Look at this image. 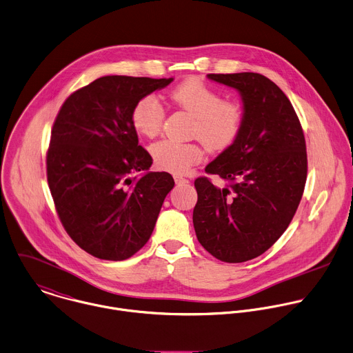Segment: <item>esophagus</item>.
Masks as SVG:
<instances>
[{
  "label": "esophagus",
  "instance_id": "1",
  "mask_svg": "<svg viewBox=\"0 0 353 353\" xmlns=\"http://www.w3.org/2000/svg\"><path fill=\"white\" fill-rule=\"evenodd\" d=\"M174 181H176V184H188V180L181 176H174Z\"/></svg>",
  "mask_w": 353,
  "mask_h": 353
}]
</instances>
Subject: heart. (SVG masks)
<instances>
[{"label": "heart", "instance_id": "b5f03b06", "mask_svg": "<svg viewBox=\"0 0 353 353\" xmlns=\"http://www.w3.org/2000/svg\"><path fill=\"white\" fill-rule=\"evenodd\" d=\"M172 104L194 118L191 137L199 139L210 151L221 152L232 147L239 139L246 110L236 99H223L216 88L202 79L190 78L169 93ZM165 108L154 94L141 97L132 110V125L137 133L152 139L158 136L165 122ZM155 165L166 172L185 173L203 158L199 143H179L162 140L151 147Z\"/></svg>", "mask_w": 353, "mask_h": 353}]
</instances>
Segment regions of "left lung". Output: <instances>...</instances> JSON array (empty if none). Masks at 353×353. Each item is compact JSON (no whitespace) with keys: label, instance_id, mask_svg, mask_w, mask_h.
<instances>
[{"label":"left lung","instance_id":"left-lung-1","mask_svg":"<svg viewBox=\"0 0 353 353\" xmlns=\"http://www.w3.org/2000/svg\"><path fill=\"white\" fill-rule=\"evenodd\" d=\"M235 88L246 110L236 143L205 172L227 184L195 180L192 221L199 243L217 260L243 263L261 256L286 231L304 194L308 159L300 119L282 89L257 72L208 74Z\"/></svg>","mask_w":353,"mask_h":353}]
</instances>
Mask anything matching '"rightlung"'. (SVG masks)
I'll list each match as a JSON object with an SVG mask.
<instances>
[{"label":"right lung","instance_id":"obj_1","mask_svg":"<svg viewBox=\"0 0 353 353\" xmlns=\"http://www.w3.org/2000/svg\"><path fill=\"white\" fill-rule=\"evenodd\" d=\"M173 78L107 75L71 93L53 122L46 152L48 185L70 238L100 260L121 261L150 239L174 185L150 169L132 110Z\"/></svg>","mask_w":353,"mask_h":353}]
</instances>
